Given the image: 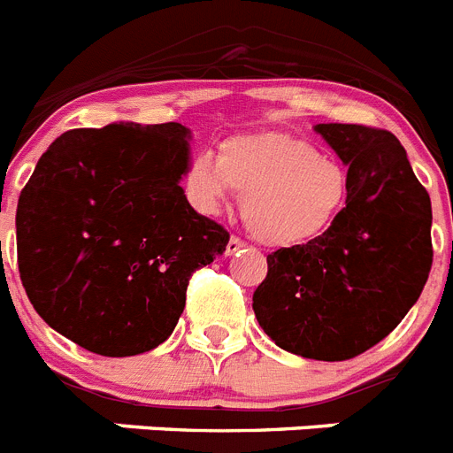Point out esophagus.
Masks as SVG:
<instances>
[{"instance_id":"1","label":"esophagus","mask_w":453,"mask_h":453,"mask_svg":"<svg viewBox=\"0 0 453 453\" xmlns=\"http://www.w3.org/2000/svg\"><path fill=\"white\" fill-rule=\"evenodd\" d=\"M242 247H245V242H242L241 238H231V241L226 242V257H234V254L242 252Z\"/></svg>"}]
</instances>
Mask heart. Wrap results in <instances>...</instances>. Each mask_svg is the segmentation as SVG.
Wrapping results in <instances>:
<instances>
[{"label":"heart","mask_w":453,"mask_h":453,"mask_svg":"<svg viewBox=\"0 0 453 453\" xmlns=\"http://www.w3.org/2000/svg\"><path fill=\"white\" fill-rule=\"evenodd\" d=\"M183 188L203 215H218L231 196L241 195L247 229L274 247L323 238L350 199V176L342 162L284 133L234 137L224 142L219 157L199 153L189 162Z\"/></svg>","instance_id":"1"}]
</instances>
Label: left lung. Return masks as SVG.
<instances>
[{
  "instance_id": "left-lung-1",
  "label": "left lung",
  "mask_w": 453,
  "mask_h": 453,
  "mask_svg": "<svg viewBox=\"0 0 453 453\" xmlns=\"http://www.w3.org/2000/svg\"><path fill=\"white\" fill-rule=\"evenodd\" d=\"M314 130L348 165L350 199L323 238L268 254L252 307L280 348L342 362L382 342L421 296L433 264L431 196L388 130Z\"/></svg>"
}]
</instances>
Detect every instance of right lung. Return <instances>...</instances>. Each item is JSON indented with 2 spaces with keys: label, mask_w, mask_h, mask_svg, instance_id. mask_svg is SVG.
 <instances>
[{
  "label": "right lung",
  "mask_w": 453,
  "mask_h": 453,
  "mask_svg": "<svg viewBox=\"0 0 453 453\" xmlns=\"http://www.w3.org/2000/svg\"><path fill=\"white\" fill-rule=\"evenodd\" d=\"M180 123H110L50 144L18 199V268L45 323L105 357L160 346L229 234L189 206Z\"/></svg>",
  "instance_id": "obj_1"
}]
</instances>
